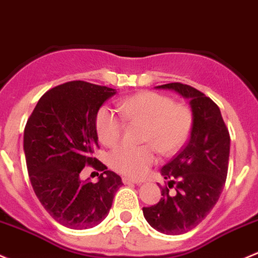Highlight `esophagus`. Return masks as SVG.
<instances>
[{"mask_svg": "<svg viewBox=\"0 0 258 258\" xmlns=\"http://www.w3.org/2000/svg\"><path fill=\"white\" fill-rule=\"evenodd\" d=\"M122 181H123V184H141L142 183V180H140V179H134V178H130V177H123L122 178Z\"/></svg>", "mask_w": 258, "mask_h": 258, "instance_id": "esophagus-1", "label": "esophagus"}]
</instances>
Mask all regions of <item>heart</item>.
<instances>
[{"label":"heart","mask_w":258,"mask_h":258,"mask_svg":"<svg viewBox=\"0 0 258 258\" xmlns=\"http://www.w3.org/2000/svg\"><path fill=\"white\" fill-rule=\"evenodd\" d=\"M120 118L106 106L96 113L97 138L106 147L120 142L124 123L141 126L140 142L147 145L121 146L110 154V165L121 174L143 177L156 163V152L172 156L183 147L190 134L193 116L185 105L175 104L165 95L146 91L121 100L117 105Z\"/></svg>","instance_id":"obj_1"}]
</instances>
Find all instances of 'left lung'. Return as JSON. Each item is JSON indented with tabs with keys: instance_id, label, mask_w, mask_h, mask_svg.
Masks as SVG:
<instances>
[{
	"instance_id": "obj_1",
	"label": "left lung",
	"mask_w": 258,
	"mask_h": 258,
	"mask_svg": "<svg viewBox=\"0 0 258 258\" xmlns=\"http://www.w3.org/2000/svg\"><path fill=\"white\" fill-rule=\"evenodd\" d=\"M189 99L193 124L186 145L162 168L168 185L158 203L143 208V215L162 234L180 235L200 224L220 198L229 168L230 135L220 108L202 91L181 83L157 86ZM176 188L170 196L169 189Z\"/></svg>"
}]
</instances>
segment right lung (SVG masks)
Segmentation results:
<instances>
[{
  "label": "right lung",
  "instance_id": "obj_1",
  "mask_svg": "<svg viewBox=\"0 0 258 258\" xmlns=\"http://www.w3.org/2000/svg\"><path fill=\"white\" fill-rule=\"evenodd\" d=\"M115 94L107 86L68 81L40 97L24 127L23 148L34 193L51 218L69 229L100 224L122 185L120 175L93 157L99 148L96 113ZM86 165L103 172L97 183L80 179Z\"/></svg>",
  "mask_w": 258,
  "mask_h": 258
}]
</instances>
